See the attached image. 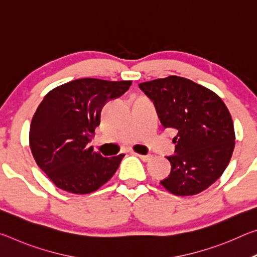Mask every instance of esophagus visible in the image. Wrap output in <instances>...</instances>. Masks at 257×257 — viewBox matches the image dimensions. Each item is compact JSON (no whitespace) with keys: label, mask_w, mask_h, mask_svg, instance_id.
Segmentation results:
<instances>
[{"label":"esophagus","mask_w":257,"mask_h":257,"mask_svg":"<svg viewBox=\"0 0 257 257\" xmlns=\"http://www.w3.org/2000/svg\"><path fill=\"white\" fill-rule=\"evenodd\" d=\"M135 155H137L138 158L141 159L142 161H144V162H149V161L153 159V156H152V155H141V154H136V153H135Z\"/></svg>","instance_id":"obj_1"}]
</instances>
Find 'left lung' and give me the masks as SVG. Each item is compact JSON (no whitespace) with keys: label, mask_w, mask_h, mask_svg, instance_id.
Segmentation results:
<instances>
[{"label":"left lung","mask_w":257,"mask_h":257,"mask_svg":"<svg viewBox=\"0 0 257 257\" xmlns=\"http://www.w3.org/2000/svg\"><path fill=\"white\" fill-rule=\"evenodd\" d=\"M153 102L164 128L176 129L175 154L168 178L161 182L178 196L196 195L215 182L234 149V129L227 106L206 87L170 76L139 84Z\"/></svg>","instance_id":"obj_1"}]
</instances>
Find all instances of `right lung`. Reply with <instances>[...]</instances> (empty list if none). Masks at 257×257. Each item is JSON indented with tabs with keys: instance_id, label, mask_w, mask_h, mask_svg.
Returning a JSON list of instances; mask_svg holds the SVG:
<instances>
[{
	"instance_id": "obj_1",
	"label": "right lung",
	"mask_w": 257,
	"mask_h": 257,
	"mask_svg": "<svg viewBox=\"0 0 257 257\" xmlns=\"http://www.w3.org/2000/svg\"><path fill=\"white\" fill-rule=\"evenodd\" d=\"M132 81L82 78L63 84L43 98L29 130L38 167L60 189L88 194L111 179L124 154L103 158L88 146L101 111L129 89Z\"/></svg>"
}]
</instances>
